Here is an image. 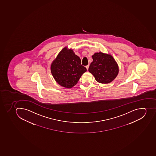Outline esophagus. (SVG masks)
Here are the masks:
<instances>
[{
	"label": "esophagus",
	"mask_w": 156,
	"mask_h": 156,
	"mask_svg": "<svg viewBox=\"0 0 156 156\" xmlns=\"http://www.w3.org/2000/svg\"><path fill=\"white\" fill-rule=\"evenodd\" d=\"M86 67L87 69L88 70L89 67V65H87V66H86Z\"/></svg>",
	"instance_id": "34e87169"
}]
</instances>
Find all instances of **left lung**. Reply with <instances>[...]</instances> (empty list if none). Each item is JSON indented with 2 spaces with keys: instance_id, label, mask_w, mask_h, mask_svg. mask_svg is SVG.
<instances>
[{
  "instance_id": "obj_1",
  "label": "left lung",
  "mask_w": 156,
  "mask_h": 156,
  "mask_svg": "<svg viewBox=\"0 0 156 156\" xmlns=\"http://www.w3.org/2000/svg\"><path fill=\"white\" fill-rule=\"evenodd\" d=\"M92 58L93 61L89 71L96 81L102 84H108L113 81L119 73L118 65L113 57L101 51L94 53Z\"/></svg>"
}]
</instances>
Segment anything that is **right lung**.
I'll use <instances>...</instances> for the list:
<instances>
[{
    "instance_id": "obj_1",
    "label": "right lung",
    "mask_w": 156,
    "mask_h": 156,
    "mask_svg": "<svg viewBox=\"0 0 156 156\" xmlns=\"http://www.w3.org/2000/svg\"><path fill=\"white\" fill-rule=\"evenodd\" d=\"M53 77L61 86L71 88L77 83L87 69L72 49L66 47L59 52L51 66Z\"/></svg>"
}]
</instances>
